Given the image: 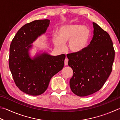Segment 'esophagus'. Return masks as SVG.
Listing matches in <instances>:
<instances>
[{"mask_svg":"<svg viewBox=\"0 0 120 120\" xmlns=\"http://www.w3.org/2000/svg\"><path fill=\"white\" fill-rule=\"evenodd\" d=\"M68 60L67 58H66L64 60V64L65 66H66V65H68Z\"/></svg>","mask_w":120,"mask_h":120,"instance_id":"esophagus-1","label":"esophagus"}]
</instances>
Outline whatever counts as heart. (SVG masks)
<instances>
[{
	"instance_id": "1",
	"label": "heart",
	"mask_w": 120,
	"mask_h": 120,
	"mask_svg": "<svg viewBox=\"0 0 120 120\" xmlns=\"http://www.w3.org/2000/svg\"><path fill=\"white\" fill-rule=\"evenodd\" d=\"M57 37L54 35L53 43L59 49H64L65 43L68 42V47L74 53L85 51L89 44L91 32L87 26L80 24H66L60 26L57 31Z\"/></svg>"
}]
</instances>
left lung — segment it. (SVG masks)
I'll return each instance as SVG.
<instances>
[{"label": "left lung", "instance_id": "left-lung-1", "mask_svg": "<svg viewBox=\"0 0 120 120\" xmlns=\"http://www.w3.org/2000/svg\"><path fill=\"white\" fill-rule=\"evenodd\" d=\"M94 37L85 51L67 54L73 70L69 81L72 92L85 97L99 91L112 71L115 52L109 34L93 22Z\"/></svg>", "mask_w": 120, "mask_h": 120}]
</instances>
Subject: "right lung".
<instances>
[{"label": "right lung", "mask_w": 120, "mask_h": 120, "mask_svg": "<svg viewBox=\"0 0 120 120\" xmlns=\"http://www.w3.org/2000/svg\"><path fill=\"white\" fill-rule=\"evenodd\" d=\"M49 19L35 20L24 25L11 43L9 66L17 86L24 93L39 96L45 91L51 78L63 69L66 56H52L44 52L32 58L30 50L38 38L45 33Z\"/></svg>", "instance_id": "1"}]
</instances>
